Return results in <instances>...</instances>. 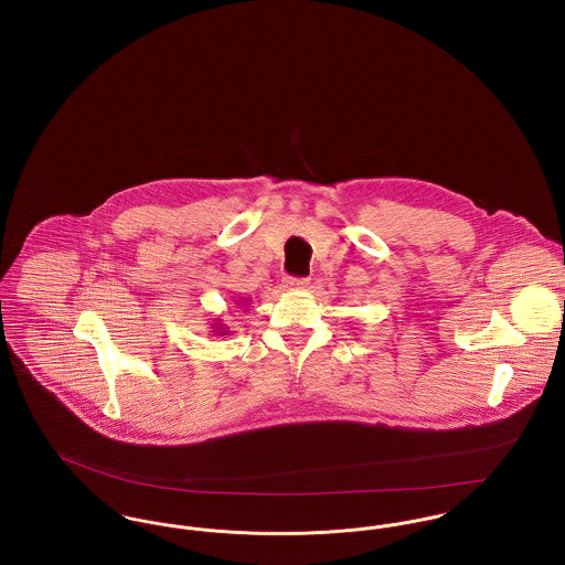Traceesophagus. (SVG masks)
Listing matches in <instances>:
<instances>
[{"label":"esophagus","mask_w":565,"mask_h":565,"mask_svg":"<svg viewBox=\"0 0 565 565\" xmlns=\"http://www.w3.org/2000/svg\"><path fill=\"white\" fill-rule=\"evenodd\" d=\"M285 287L287 289H307L309 278H285Z\"/></svg>","instance_id":"obj_1"}]
</instances>
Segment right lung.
<instances>
[{"mask_svg":"<svg viewBox=\"0 0 565 565\" xmlns=\"http://www.w3.org/2000/svg\"><path fill=\"white\" fill-rule=\"evenodd\" d=\"M235 305H237V309L245 313L247 311V307H249V300L247 298H239V300H235ZM211 337H228L231 334V328L226 326V320L224 318H215L213 322H211Z\"/></svg>","mask_w":565,"mask_h":565,"instance_id":"add662e5","label":"right lung"}]
</instances>
